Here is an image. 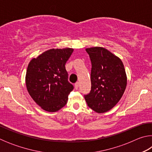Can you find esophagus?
<instances>
[{"instance_id":"obj_1","label":"esophagus","mask_w":152,"mask_h":152,"mask_svg":"<svg viewBox=\"0 0 152 152\" xmlns=\"http://www.w3.org/2000/svg\"><path fill=\"white\" fill-rule=\"evenodd\" d=\"M74 86H75V88L77 90L78 89V87H79V82H76V83H75V84H74Z\"/></svg>"}]
</instances>
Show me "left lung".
<instances>
[{
	"label": "left lung",
	"instance_id": "1",
	"mask_svg": "<svg viewBox=\"0 0 152 152\" xmlns=\"http://www.w3.org/2000/svg\"><path fill=\"white\" fill-rule=\"evenodd\" d=\"M91 61V90L84 94L88 106L99 113L107 112L117 104L127 86L122 61L102 48L86 49Z\"/></svg>",
	"mask_w": 152,
	"mask_h": 152
}]
</instances>
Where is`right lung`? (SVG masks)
<instances>
[{
    "instance_id": "add662e5",
    "label": "right lung",
    "mask_w": 152,
    "mask_h": 152,
    "mask_svg": "<svg viewBox=\"0 0 152 152\" xmlns=\"http://www.w3.org/2000/svg\"><path fill=\"white\" fill-rule=\"evenodd\" d=\"M73 49H51L33 58L27 67L26 86L30 96L43 110L56 112L65 106L74 89L65 64Z\"/></svg>"
}]
</instances>
